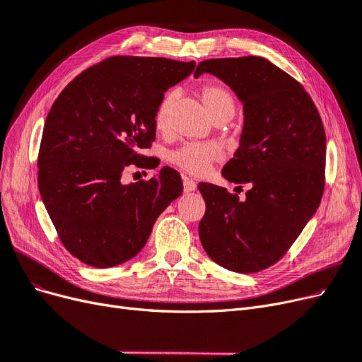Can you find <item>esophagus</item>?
<instances>
[{
  "instance_id": "34e87169",
  "label": "esophagus",
  "mask_w": 362,
  "mask_h": 362,
  "mask_svg": "<svg viewBox=\"0 0 362 362\" xmlns=\"http://www.w3.org/2000/svg\"><path fill=\"white\" fill-rule=\"evenodd\" d=\"M182 187H184V192H185V193L193 192V190H196V182H194L193 180H190V178H184Z\"/></svg>"
}]
</instances>
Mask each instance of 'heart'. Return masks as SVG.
Masks as SVG:
<instances>
[{"mask_svg": "<svg viewBox=\"0 0 362 362\" xmlns=\"http://www.w3.org/2000/svg\"><path fill=\"white\" fill-rule=\"evenodd\" d=\"M201 98L205 105L206 113L210 117L217 116H229L233 117L235 113V100L233 93L229 92L225 86L218 83H208L202 86ZM173 101V93H166L157 105L154 115V125L157 129L163 131L168 125L169 110ZM223 158L222 149L213 144H198V141H190L184 144L178 149L170 152L169 160L175 166L181 170L192 175H204L210 170L211 164L221 161Z\"/></svg>", "mask_w": 362, "mask_h": 362, "instance_id": "1", "label": "heart"}]
</instances>
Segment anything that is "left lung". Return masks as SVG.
<instances>
[{
    "label": "left lung",
    "mask_w": 362,
    "mask_h": 362,
    "mask_svg": "<svg viewBox=\"0 0 362 362\" xmlns=\"http://www.w3.org/2000/svg\"><path fill=\"white\" fill-rule=\"evenodd\" d=\"M213 74L243 103L240 146L222 175L249 184L246 199L199 182L205 214L201 243L214 262L237 273L275 264L320 205L326 136L322 117L302 84L264 57L210 59L194 76Z\"/></svg>",
    "instance_id": "left-lung-1"
}]
</instances>
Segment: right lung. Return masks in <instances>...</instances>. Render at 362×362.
Instances as JSON below:
<instances>
[{
    "mask_svg": "<svg viewBox=\"0 0 362 362\" xmlns=\"http://www.w3.org/2000/svg\"><path fill=\"white\" fill-rule=\"evenodd\" d=\"M194 62L115 56L83 71L54 101L37 158L42 201L60 242L75 258L107 269L136 257L157 217L182 193L180 173L164 166L131 184L129 166L156 140L154 115L169 87Z\"/></svg>",
    "mask_w": 362,
    "mask_h": 362,
    "instance_id": "right-lung-1",
    "label": "right lung"
}]
</instances>
